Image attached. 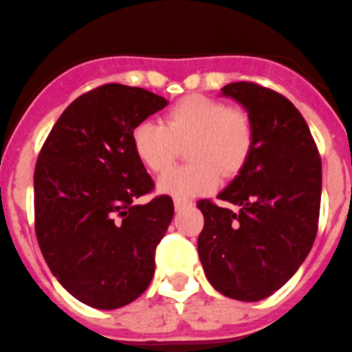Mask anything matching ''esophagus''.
I'll use <instances>...</instances> for the list:
<instances>
[{
    "mask_svg": "<svg viewBox=\"0 0 352 352\" xmlns=\"http://www.w3.org/2000/svg\"><path fill=\"white\" fill-rule=\"evenodd\" d=\"M190 203H187V201H179V199H174V210L176 212H179V210H183L185 206H188Z\"/></svg>",
    "mask_w": 352,
    "mask_h": 352,
    "instance_id": "obj_1",
    "label": "esophagus"
}]
</instances>
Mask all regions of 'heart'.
<instances>
[{
    "mask_svg": "<svg viewBox=\"0 0 352 352\" xmlns=\"http://www.w3.org/2000/svg\"><path fill=\"white\" fill-rule=\"evenodd\" d=\"M187 167H174L158 178L156 188L174 199L187 201L215 190L224 174H235L248 160L253 131L244 113L206 96H187L165 113L164 124L142 121L131 131L140 164L162 173L173 164L179 146H187Z\"/></svg>",
    "mask_w": 352,
    "mask_h": 352,
    "instance_id": "heart-1",
    "label": "heart"
}]
</instances>
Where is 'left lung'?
I'll return each mask as SVG.
<instances>
[{
	"instance_id": "left-lung-1",
	"label": "left lung",
	"mask_w": 352,
	"mask_h": 352,
	"mask_svg": "<svg viewBox=\"0 0 352 352\" xmlns=\"http://www.w3.org/2000/svg\"><path fill=\"white\" fill-rule=\"evenodd\" d=\"M248 112L253 144L219 199H203L197 253L222 296L253 302L272 296L297 272L317 235L322 164L310 128L285 96L256 83L222 87Z\"/></svg>"
}]
</instances>
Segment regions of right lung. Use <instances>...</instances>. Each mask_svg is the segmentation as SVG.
Here are the masks:
<instances>
[{
  "mask_svg": "<svg viewBox=\"0 0 352 352\" xmlns=\"http://www.w3.org/2000/svg\"><path fill=\"white\" fill-rule=\"evenodd\" d=\"M169 101L139 87L108 83L60 116L35 165V233L58 283L83 305H130L155 274L156 245L173 199H135L153 179L133 151L131 131Z\"/></svg>",
  "mask_w": 352,
  "mask_h": 352,
  "instance_id": "right-lung-1",
  "label": "right lung"
}]
</instances>
